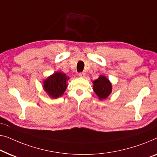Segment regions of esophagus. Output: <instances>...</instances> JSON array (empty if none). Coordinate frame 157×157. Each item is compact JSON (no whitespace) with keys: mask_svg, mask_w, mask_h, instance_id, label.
Listing matches in <instances>:
<instances>
[{"mask_svg":"<svg viewBox=\"0 0 157 157\" xmlns=\"http://www.w3.org/2000/svg\"><path fill=\"white\" fill-rule=\"evenodd\" d=\"M78 76L81 77V78H84L86 76V74L84 72H80V73H78Z\"/></svg>","mask_w":157,"mask_h":157,"instance_id":"34e87169","label":"esophagus"}]
</instances>
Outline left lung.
<instances>
[{
	"label": "left lung",
	"mask_w": 157,
	"mask_h": 157,
	"mask_svg": "<svg viewBox=\"0 0 157 157\" xmlns=\"http://www.w3.org/2000/svg\"><path fill=\"white\" fill-rule=\"evenodd\" d=\"M93 83L94 92L100 99H105L112 91V85L105 76H100Z\"/></svg>",
	"instance_id": "8db88e82"
}]
</instances>
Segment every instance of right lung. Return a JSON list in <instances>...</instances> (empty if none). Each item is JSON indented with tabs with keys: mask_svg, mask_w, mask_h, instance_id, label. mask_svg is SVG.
<instances>
[{
	"mask_svg": "<svg viewBox=\"0 0 157 157\" xmlns=\"http://www.w3.org/2000/svg\"><path fill=\"white\" fill-rule=\"evenodd\" d=\"M69 78L61 72L54 73L44 82V88L52 98L60 97L67 89V80Z\"/></svg>",
	"mask_w": 157,
	"mask_h": 157,
	"instance_id": "obj_1",
	"label": "right lung"
}]
</instances>
